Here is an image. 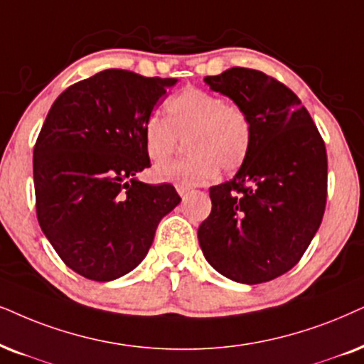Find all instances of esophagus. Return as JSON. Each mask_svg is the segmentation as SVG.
Instances as JSON below:
<instances>
[{
    "label": "esophagus",
    "mask_w": 364,
    "mask_h": 364,
    "mask_svg": "<svg viewBox=\"0 0 364 364\" xmlns=\"http://www.w3.org/2000/svg\"><path fill=\"white\" fill-rule=\"evenodd\" d=\"M176 191L179 193V196H185L188 191H190V186L188 185H181V183H178L176 185Z\"/></svg>",
    "instance_id": "1"
}]
</instances>
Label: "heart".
<instances>
[{"mask_svg":"<svg viewBox=\"0 0 364 364\" xmlns=\"http://www.w3.org/2000/svg\"><path fill=\"white\" fill-rule=\"evenodd\" d=\"M164 110L166 119L154 116L144 124L146 153L153 161H163L186 137L190 154L158 164L156 178L198 185L213 176L216 169L235 173L243 166L252 149L254 127L242 105L188 87L169 97Z\"/></svg>","mask_w":364,"mask_h":364,"instance_id":"b5f03b06","label":"heart"}]
</instances>
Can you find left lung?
Returning <instances> with one entry per match:
<instances>
[{
	"label": "left lung",
	"instance_id": "1",
	"mask_svg": "<svg viewBox=\"0 0 364 364\" xmlns=\"http://www.w3.org/2000/svg\"><path fill=\"white\" fill-rule=\"evenodd\" d=\"M205 82L247 110L254 139L233 179L210 188L211 213L198 240L225 277L269 282L301 260L323 222L324 141L297 95L264 72L233 67Z\"/></svg>",
	"mask_w": 364,
	"mask_h": 364
}]
</instances>
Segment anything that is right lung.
<instances>
[{
    "label": "right lung",
    "instance_id": "1",
    "mask_svg": "<svg viewBox=\"0 0 364 364\" xmlns=\"http://www.w3.org/2000/svg\"><path fill=\"white\" fill-rule=\"evenodd\" d=\"M176 79L109 68L58 95L35 142L36 216L63 264L107 282L136 269L181 198L146 185L144 124Z\"/></svg>",
    "mask_w": 364,
    "mask_h": 364
}]
</instances>
